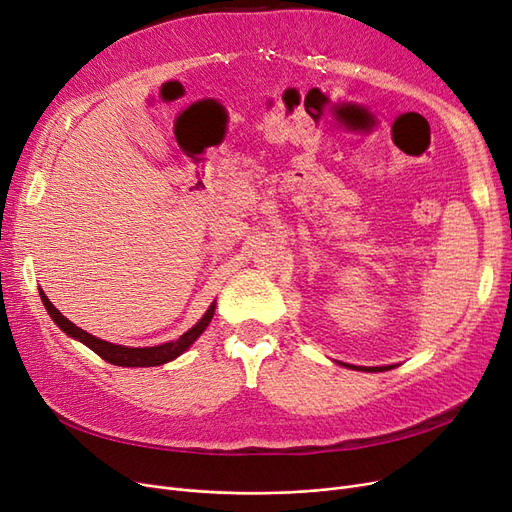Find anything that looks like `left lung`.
<instances>
[{"label":"left lung","mask_w":512,"mask_h":512,"mask_svg":"<svg viewBox=\"0 0 512 512\" xmlns=\"http://www.w3.org/2000/svg\"><path fill=\"white\" fill-rule=\"evenodd\" d=\"M346 367H350V365H346ZM356 369H363V371H384V369H391V365H389V367H356Z\"/></svg>","instance_id":"8db88e82"}]
</instances>
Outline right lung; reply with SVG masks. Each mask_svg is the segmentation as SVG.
<instances>
[{
	"label": "right lung",
	"instance_id": "obj_1",
	"mask_svg": "<svg viewBox=\"0 0 512 512\" xmlns=\"http://www.w3.org/2000/svg\"><path fill=\"white\" fill-rule=\"evenodd\" d=\"M40 297H42L46 312L51 314V318L55 320V324L61 331L68 333L74 339H79V342H83L87 348H91L98 356H102L106 363H113L119 367H153V365H164L168 361L177 359V356L188 350L200 337V333L209 327V322L215 312V303H211L207 314L198 320V324H194L188 333H183L179 339H175V342H168L162 346H151V348H128V346L108 344V342H104V339L89 335L87 331L72 324L66 316H61L59 309L49 299H46V294L42 290H40Z\"/></svg>",
	"mask_w": 512,
	"mask_h": 512
}]
</instances>
